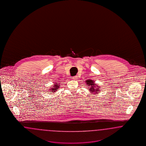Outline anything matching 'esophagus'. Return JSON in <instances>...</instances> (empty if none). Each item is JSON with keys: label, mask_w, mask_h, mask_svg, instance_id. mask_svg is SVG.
I'll use <instances>...</instances> for the list:
<instances>
[{"label": "esophagus", "mask_w": 146, "mask_h": 146, "mask_svg": "<svg viewBox=\"0 0 146 146\" xmlns=\"http://www.w3.org/2000/svg\"><path fill=\"white\" fill-rule=\"evenodd\" d=\"M72 79H73V80H76L77 79H78V77L77 76H73V78H72Z\"/></svg>", "instance_id": "34e87169"}]
</instances>
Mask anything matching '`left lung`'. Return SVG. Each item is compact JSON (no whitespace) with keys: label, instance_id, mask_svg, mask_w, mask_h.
<instances>
[{"label":"left lung","instance_id":"1","mask_svg":"<svg viewBox=\"0 0 146 146\" xmlns=\"http://www.w3.org/2000/svg\"><path fill=\"white\" fill-rule=\"evenodd\" d=\"M94 81H93L92 80H86L85 83H86V84L88 85V86H89L90 88L88 89H89V90L91 92V94H97V92H99V88L100 87L96 85V84L94 83Z\"/></svg>","mask_w":146,"mask_h":146}]
</instances>
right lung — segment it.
<instances>
[{
	"label": "right lung",
	"instance_id": "1",
	"mask_svg": "<svg viewBox=\"0 0 146 146\" xmlns=\"http://www.w3.org/2000/svg\"><path fill=\"white\" fill-rule=\"evenodd\" d=\"M59 88H60V85L58 83H56V84H54V86H52V88L50 89L49 90L50 91H52V92H55V91L57 90Z\"/></svg>",
	"mask_w": 146,
	"mask_h": 146
}]
</instances>
